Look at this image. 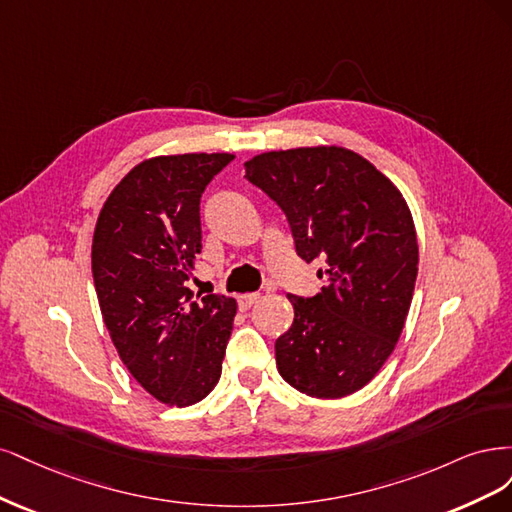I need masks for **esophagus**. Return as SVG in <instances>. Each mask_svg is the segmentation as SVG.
<instances>
[{
  "mask_svg": "<svg viewBox=\"0 0 512 512\" xmlns=\"http://www.w3.org/2000/svg\"><path fill=\"white\" fill-rule=\"evenodd\" d=\"M257 302H259V293H244V295H240V298H238V306L242 310H249Z\"/></svg>",
  "mask_w": 512,
  "mask_h": 512,
  "instance_id": "1",
  "label": "esophagus"
}]
</instances>
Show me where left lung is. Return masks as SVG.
<instances>
[{
    "label": "left lung",
    "mask_w": 512,
    "mask_h": 512,
    "mask_svg": "<svg viewBox=\"0 0 512 512\" xmlns=\"http://www.w3.org/2000/svg\"><path fill=\"white\" fill-rule=\"evenodd\" d=\"M244 170L285 212L298 255L323 266L321 293L289 295L295 317L274 344L278 372L310 398L351 395L393 353L415 291L419 246L404 197L340 146L263 153Z\"/></svg>",
    "instance_id": "1"
}]
</instances>
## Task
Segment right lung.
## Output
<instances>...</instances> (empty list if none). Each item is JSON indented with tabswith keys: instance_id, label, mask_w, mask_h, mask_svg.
<instances>
[{
	"instance_id": "add662e5",
	"label": "right lung",
	"mask_w": 512,
	"mask_h": 512,
	"mask_svg": "<svg viewBox=\"0 0 512 512\" xmlns=\"http://www.w3.org/2000/svg\"><path fill=\"white\" fill-rule=\"evenodd\" d=\"M232 159H146L114 187L95 225L91 268L110 338L131 376L170 406L214 389L232 336L236 300L189 289L202 253V193Z\"/></svg>"
}]
</instances>
